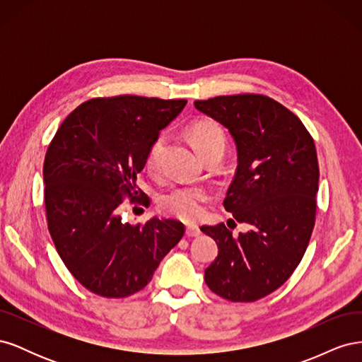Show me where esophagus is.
<instances>
[{
	"label": "esophagus",
	"mask_w": 362,
	"mask_h": 362,
	"mask_svg": "<svg viewBox=\"0 0 362 362\" xmlns=\"http://www.w3.org/2000/svg\"><path fill=\"white\" fill-rule=\"evenodd\" d=\"M185 234L189 237H198L201 234V228L198 225H187V228H185Z\"/></svg>",
	"instance_id": "obj_1"
}]
</instances>
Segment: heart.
I'll return each instance as SVG.
<instances>
[{
	"label": "heart",
	"mask_w": 362,
	"mask_h": 362,
	"mask_svg": "<svg viewBox=\"0 0 362 362\" xmlns=\"http://www.w3.org/2000/svg\"><path fill=\"white\" fill-rule=\"evenodd\" d=\"M190 137L201 154L211 148H225L223 129L211 120H199L193 124L190 127ZM164 145L166 134H160L152 140L146 151L145 168L152 175H157L161 169ZM211 198L213 192L205 185H177L160 196L158 205L166 214L180 217L182 221H196L202 216L205 204Z\"/></svg>",
	"instance_id": "obj_1"
}]
</instances>
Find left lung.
<instances>
[{"instance_id": "left-lung-1", "label": "left lung", "mask_w": 362, "mask_h": 362, "mask_svg": "<svg viewBox=\"0 0 362 362\" xmlns=\"http://www.w3.org/2000/svg\"><path fill=\"white\" fill-rule=\"evenodd\" d=\"M194 107L235 140L238 166L223 206L250 226L238 235L223 223L201 226L218 246L205 282L226 300L255 302L293 275L308 247L319 190L314 140L298 116L266 95L216 96Z\"/></svg>"}]
</instances>
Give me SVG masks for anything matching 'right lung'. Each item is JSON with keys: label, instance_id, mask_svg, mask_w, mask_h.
<instances>
[{"label": "right lung", "instance_id": "add662e5", "mask_svg": "<svg viewBox=\"0 0 362 362\" xmlns=\"http://www.w3.org/2000/svg\"><path fill=\"white\" fill-rule=\"evenodd\" d=\"M185 104L136 95L93 98L63 120L48 146L43 181L49 234L72 276L101 298H128L145 288L184 235V225L172 218L124 223L119 208L127 198L149 206L137 175L152 140Z\"/></svg>", "mask_w": 362, "mask_h": 362}]
</instances>
